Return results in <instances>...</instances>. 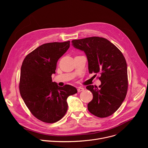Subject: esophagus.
<instances>
[{"mask_svg":"<svg viewBox=\"0 0 148 148\" xmlns=\"http://www.w3.org/2000/svg\"><path fill=\"white\" fill-rule=\"evenodd\" d=\"M84 90V88H82V87H78V89H77V91H78V92H81L82 91Z\"/></svg>","mask_w":148,"mask_h":148,"instance_id":"1","label":"esophagus"}]
</instances>
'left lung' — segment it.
<instances>
[{
    "label": "left lung",
    "mask_w": 148,
    "mask_h": 148,
    "mask_svg": "<svg viewBox=\"0 0 148 148\" xmlns=\"http://www.w3.org/2000/svg\"><path fill=\"white\" fill-rule=\"evenodd\" d=\"M71 42L74 48L86 54L90 74H101L98 87H86L93 95L88 103V111L99 118L111 115L120 107L127 93V64L123 55L105 38L91 37Z\"/></svg>",
    "instance_id": "left-lung-1"
}]
</instances>
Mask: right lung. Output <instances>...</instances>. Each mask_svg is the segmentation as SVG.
<instances>
[{"label": "right lung", "mask_w": 148, "mask_h": 148, "mask_svg": "<svg viewBox=\"0 0 148 148\" xmlns=\"http://www.w3.org/2000/svg\"><path fill=\"white\" fill-rule=\"evenodd\" d=\"M70 41L42 45L26 56L20 71V93L27 107L38 119L54 123L68 109L67 99L77 92L73 86L61 87L52 81L57 62L70 47Z\"/></svg>", "instance_id": "1"}]
</instances>
